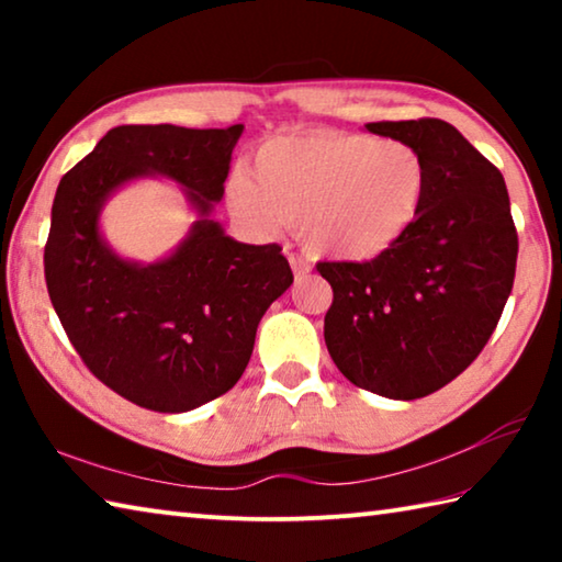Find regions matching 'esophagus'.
<instances>
[{"mask_svg": "<svg viewBox=\"0 0 562 562\" xmlns=\"http://www.w3.org/2000/svg\"><path fill=\"white\" fill-rule=\"evenodd\" d=\"M290 265H292V272L294 278H304V274L310 272V262L297 258V255H290Z\"/></svg>", "mask_w": 562, "mask_h": 562, "instance_id": "34e87169", "label": "esophagus"}]
</instances>
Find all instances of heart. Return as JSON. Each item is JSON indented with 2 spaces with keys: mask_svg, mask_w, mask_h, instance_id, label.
Returning <instances> with one entry per match:
<instances>
[{
  "mask_svg": "<svg viewBox=\"0 0 562 562\" xmlns=\"http://www.w3.org/2000/svg\"><path fill=\"white\" fill-rule=\"evenodd\" d=\"M429 195V166L406 140L315 131L272 138L255 154V176L227 180L233 213L258 235L297 225L307 252L374 260L404 240Z\"/></svg>",
  "mask_w": 562,
  "mask_h": 562,
  "instance_id": "1",
  "label": "heart"
}]
</instances>
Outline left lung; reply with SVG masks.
Here are the masks:
<instances>
[{
	"label": "left lung",
	"instance_id": "8db88e82",
	"mask_svg": "<svg viewBox=\"0 0 562 562\" xmlns=\"http://www.w3.org/2000/svg\"><path fill=\"white\" fill-rule=\"evenodd\" d=\"M429 166V195L402 243L367 262H317L331 284L329 357L351 384L386 398L429 396L486 347L513 290L518 233L506 180L451 123L379 121Z\"/></svg>",
	"mask_w": 562,
	"mask_h": 562
}]
</instances>
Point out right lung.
I'll return each mask as SVG.
<instances>
[{"mask_svg": "<svg viewBox=\"0 0 562 562\" xmlns=\"http://www.w3.org/2000/svg\"><path fill=\"white\" fill-rule=\"evenodd\" d=\"M240 133L243 123L116 126L56 188L44 247L56 315L89 372L150 412H190L233 389L262 315L292 284L278 243H237L207 217ZM144 175L176 179L202 215L154 266L119 259L98 231L105 198Z\"/></svg>", "mask_w": 562, "mask_h": 562, "instance_id": "add662e5", "label": "right lung"}]
</instances>
